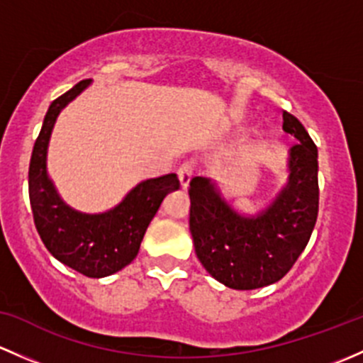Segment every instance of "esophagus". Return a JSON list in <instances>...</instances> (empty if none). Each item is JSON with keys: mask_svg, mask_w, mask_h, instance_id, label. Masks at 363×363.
<instances>
[{"mask_svg": "<svg viewBox=\"0 0 363 363\" xmlns=\"http://www.w3.org/2000/svg\"><path fill=\"white\" fill-rule=\"evenodd\" d=\"M194 171L196 169H194L192 162H183L182 166L178 167V178H180V183H182L183 189H186V186H189V183L194 177Z\"/></svg>", "mask_w": 363, "mask_h": 363, "instance_id": "obj_1", "label": "esophagus"}]
</instances>
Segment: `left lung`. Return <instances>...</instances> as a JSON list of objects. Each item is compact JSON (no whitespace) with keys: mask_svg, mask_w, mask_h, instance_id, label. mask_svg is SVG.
<instances>
[{"mask_svg":"<svg viewBox=\"0 0 363 363\" xmlns=\"http://www.w3.org/2000/svg\"><path fill=\"white\" fill-rule=\"evenodd\" d=\"M290 177L274 203L248 218L234 211L208 178L190 180V233L196 255L216 281L253 290L279 281L304 252L318 216V148L304 125L283 111Z\"/></svg>","mask_w":363,"mask_h":363,"instance_id":"8db88e82","label":"left lung"}]
</instances>
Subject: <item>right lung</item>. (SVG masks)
<instances>
[{
  "label": "right lung",
  "mask_w": 363,
  "mask_h": 363,
  "mask_svg": "<svg viewBox=\"0 0 363 363\" xmlns=\"http://www.w3.org/2000/svg\"><path fill=\"white\" fill-rule=\"evenodd\" d=\"M91 80H82L52 101L29 162V203L36 230L48 252L87 278H104L136 259L141 239L164 197L180 189L177 174L141 182L111 211L84 215L66 206L47 177V147L59 111Z\"/></svg>",
  "instance_id": "add662e5"
}]
</instances>
